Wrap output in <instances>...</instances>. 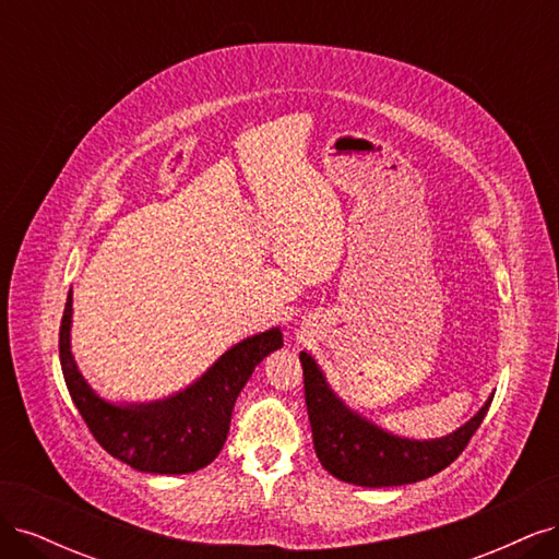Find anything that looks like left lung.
Segmentation results:
<instances>
[{
	"label": "left lung",
	"mask_w": 559,
	"mask_h": 559,
	"mask_svg": "<svg viewBox=\"0 0 559 559\" xmlns=\"http://www.w3.org/2000/svg\"><path fill=\"white\" fill-rule=\"evenodd\" d=\"M314 452L333 478L359 487H396L431 478L462 454L495 394L462 427L441 438H408L354 411L329 384L310 352H300Z\"/></svg>",
	"instance_id": "obj_1"
}]
</instances>
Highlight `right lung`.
Instances as JSON below:
<instances>
[{
	"label": "right lung",
	"instance_id": "obj_1",
	"mask_svg": "<svg viewBox=\"0 0 559 559\" xmlns=\"http://www.w3.org/2000/svg\"><path fill=\"white\" fill-rule=\"evenodd\" d=\"M72 302L70 289L60 324V366L70 396L99 445L130 468L156 476H181L216 460L242 386L267 354L284 345L282 329L273 326L235 343L170 396L109 401L83 378L72 354Z\"/></svg>",
	"mask_w": 559,
	"mask_h": 559
}]
</instances>
